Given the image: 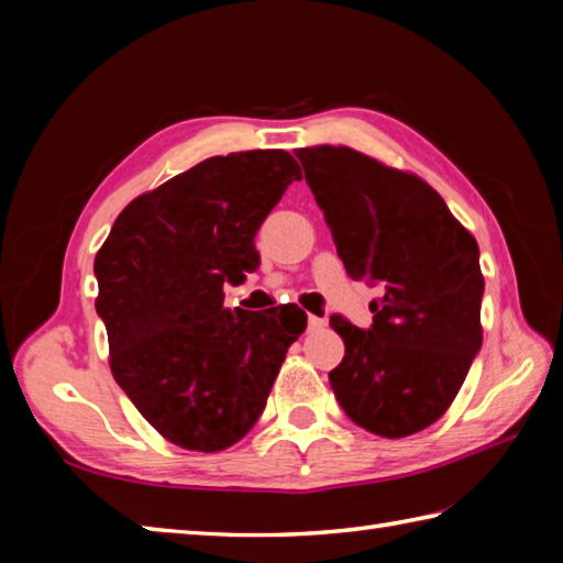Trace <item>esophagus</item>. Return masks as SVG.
<instances>
[{
  "label": "esophagus",
  "instance_id": "esophagus-1",
  "mask_svg": "<svg viewBox=\"0 0 563 563\" xmlns=\"http://www.w3.org/2000/svg\"><path fill=\"white\" fill-rule=\"evenodd\" d=\"M325 328V320L318 316H308V330H322Z\"/></svg>",
  "mask_w": 563,
  "mask_h": 563
}]
</instances>
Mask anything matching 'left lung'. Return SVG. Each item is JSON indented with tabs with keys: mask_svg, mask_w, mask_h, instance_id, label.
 <instances>
[{
	"mask_svg": "<svg viewBox=\"0 0 563 563\" xmlns=\"http://www.w3.org/2000/svg\"><path fill=\"white\" fill-rule=\"evenodd\" d=\"M350 278L383 285L373 328L330 325L345 357L330 373L362 430L397 440L437 422L482 347L479 245L437 190L347 146L298 148Z\"/></svg>",
	"mask_w": 563,
	"mask_h": 563,
	"instance_id": "obj_1",
	"label": "left lung"
}]
</instances>
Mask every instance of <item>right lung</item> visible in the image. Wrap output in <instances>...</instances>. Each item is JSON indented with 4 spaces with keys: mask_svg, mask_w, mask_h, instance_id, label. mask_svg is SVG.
<instances>
[{
    "mask_svg": "<svg viewBox=\"0 0 563 563\" xmlns=\"http://www.w3.org/2000/svg\"><path fill=\"white\" fill-rule=\"evenodd\" d=\"M298 178L288 151L206 158L133 198L99 247L97 312L111 375L146 422L184 450L241 442L308 325L292 302L223 308V285L258 268L255 233Z\"/></svg>",
    "mask_w": 563,
    "mask_h": 563,
    "instance_id": "right-lung-1",
    "label": "right lung"
}]
</instances>
